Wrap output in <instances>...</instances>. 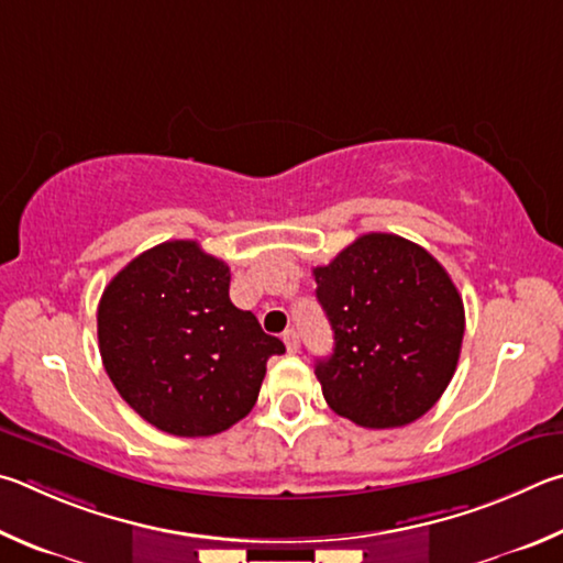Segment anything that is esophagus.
Segmentation results:
<instances>
[{
	"label": "esophagus",
	"mask_w": 563,
	"mask_h": 563,
	"mask_svg": "<svg viewBox=\"0 0 563 563\" xmlns=\"http://www.w3.org/2000/svg\"><path fill=\"white\" fill-rule=\"evenodd\" d=\"M284 346H287V351L289 353H297L299 351V346H301V343H299V333L297 331H294V329H287V331H284Z\"/></svg>",
	"instance_id": "34e87169"
}]
</instances>
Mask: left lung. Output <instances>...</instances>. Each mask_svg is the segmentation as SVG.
<instances>
[{"mask_svg": "<svg viewBox=\"0 0 563 563\" xmlns=\"http://www.w3.org/2000/svg\"><path fill=\"white\" fill-rule=\"evenodd\" d=\"M333 329L317 361L329 408L361 428L418 420L455 376L465 307L450 274L420 244L371 232L313 269Z\"/></svg>", "mask_w": 563, "mask_h": 563, "instance_id": "obj_1", "label": "left lung"}]
</instances>
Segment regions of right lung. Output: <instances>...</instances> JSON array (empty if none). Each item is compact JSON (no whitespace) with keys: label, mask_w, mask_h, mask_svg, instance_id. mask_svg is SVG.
Listing matches in <instances>:
<instances>
[{"label":"right lung","mask_w":563,"mask_h":563,"mask_svg":"<svg viewBox=\"0 0 563 563\" xmlns=\"http://www.w3.org/2000/svg\"><path fill=\"white\" fill-rule=\"evenodd\" d=\"M98 349L137 416L177 438H207L254 408L284 343L230 301V266L173 240L137 254L103 289Z\"/></svg>","instance_id":"obj_1"}]
</instances>
